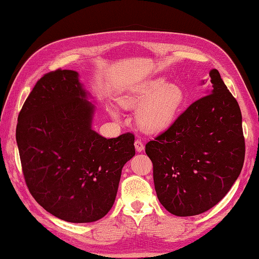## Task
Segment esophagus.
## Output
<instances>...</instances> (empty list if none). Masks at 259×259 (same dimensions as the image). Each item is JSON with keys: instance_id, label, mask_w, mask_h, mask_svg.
Returning <instances> with one entry per match:
<instances>
[{"instance_id": "1", "label": "esophagus", "mask_w": 259, "mask_h": 259, "mask_svg": "<svg viewBox=\"0 0 259 259\" xmlns=\"http://www.w3.org/2000/svg\"><path fill=\"white\" fill-rule=\"evenodd\" d=\"M135 147H136V150L138 152H141L142 150L145 149V145H144V141L141 139H137L135 141Z\"/></svg>"}]
</instances>
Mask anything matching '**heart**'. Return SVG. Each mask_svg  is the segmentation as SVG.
<instances>
[{
    "label": "heart",
    "mask_w": 259,
    "mask_h": 259,
    "mask_svg": "<svg viewBox=\"0 0 259 259\" xmlns=\"http://www.w3.org/2000/svg\"><path fill=\"white\" fill-rule=\"evenodd\" d=\"M184 99V91L177 84L164 85L163 81H157L142 96L126 99L124 106H141L148 102L139 111L138 121L147 130H159L172 122Z\"/></svg>",
    "instance_id": "obj_1"
}]
</instances>
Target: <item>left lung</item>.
Masks as SVG:
<instances>
[{"instance_id": "left-lung-1", "label": "left lung", "mask_w": 259, "mask_h": 259, "mask_svg": "<svg viewBox=\"0 0 259 259\" xmlns=\"http://www.w3.org/2000/svg\"><path fill=\"white\" fill-rule=\"evenodd\" d=\"M209 75V95L191 103L146 145L158 199L175 216H195L217 205L244 164L239 104L218 70Z\"/></svg>"}]
</instances>
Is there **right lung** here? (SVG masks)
Returning a JSON list of instances; mask_svg holds the SVG:
<instances>
[{"mask_svg":"<svg viewBox=\"0 0 259 259\" xmlns=\"http://www.w3.org/2000/svg\"><path fill=\"white\" fill-rule=\"evenodd\" d=\"M78 72L58 69L36 82L16 124L22 171L33 198L70 223L106 216L121 170L135 156V135L107 139L92 130L95 106Z\"/></svg>","mask_w":259,"mask_h":259,"instance_id":"add662e5","label":"right lung"}]
</instances>
